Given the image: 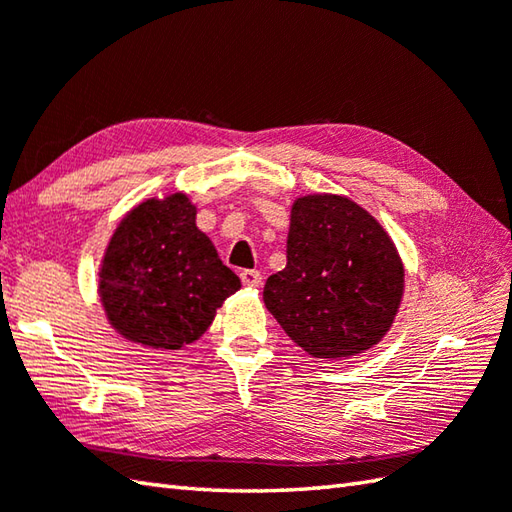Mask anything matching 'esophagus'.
I'll return each instance as SVG.
<instances>
[{
    "label": "esophagus",
    "mask_w": 512,
    "mask_h": 512,
    "mask_svg": "<svg viewBox=\"0 0 512 512\" xmlns=\"http://www.w3.org/2000/svg\"><path fill=\"white\" fill-rule=\"evenodd\" d=\"M242 284L246 288H259L262 286V275H259V270H242Z\"/></svg>",
    "instance_id": "1"
}]
</instances>
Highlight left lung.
<instances>
[{
    "instance_id": "obj_1",
    "label": "left lung",
    "mask_w": 512,
    "mask_h": 512,
    "mask_svg": "<svg viewBox=\"0 0 512 512\" xmlns=\"http://www.w3.org/2000/svg\"><path fill=\"white\" fill-rule=\"evenodd\" d=\"M286 253L264 303L303 352L343 361L383 341L402 303L405 266L372 213L345 195H299Z\"/></svg>"
}]
</instances>
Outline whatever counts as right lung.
<instances>
[{
  "mask_svg": "<svg viewBox=\"0 0 512 512\" xmlns=\"http://www.w3.org/2000/svg\"><path fill=\"white\" fill-rule=\"evenodd\" d=\"M195 217L198 206L176 191L138 202L116 224L96 290L112 330L125 341L158 352L182 350L242 288Z\"/></svg>",
  "mask_w": 512,
  "mask_h": 512,
  "instance_id": "add662e5",
  "label": "right lung"
}]
</instances>
